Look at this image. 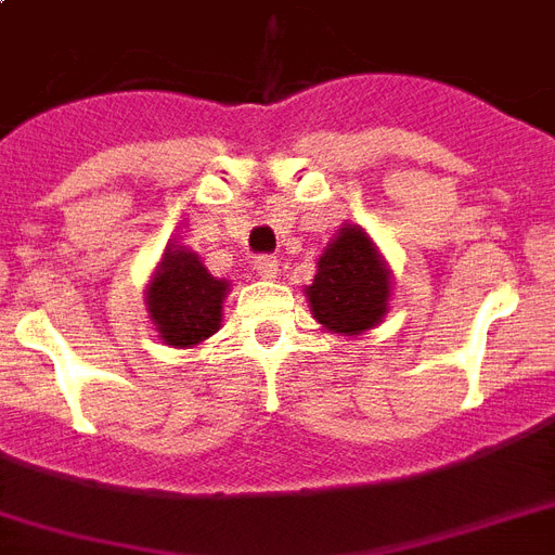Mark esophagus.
Masks as SVG:
<instances>
[{"label":"esophagus","mask_w":555,"mask_h":555,"mask_svg":"<svg viewBox=\"0 0 555 555\" xmlns=\"http://www.w3.org/2000/svg\"><path fill=\"white\" fill-rule=\"evenodd\" d=\"M253 270H256L261 279H276L279 261L273 259V256H259V259L253 261Z\"/></svg>","instance_id":"esophagus-1"}]
</instances>
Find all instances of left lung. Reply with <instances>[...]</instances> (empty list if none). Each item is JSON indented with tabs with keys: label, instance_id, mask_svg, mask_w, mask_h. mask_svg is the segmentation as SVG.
<instances>
[{
	"label": "left lung",
	"instance_id": "1",
	"mask_svg": "<svg viewBox=\"0 0 555 555\" xmlns=\"http://www.w3.org/2000/svg\"><path fill=\"white\" fill-rule=\"evenodd\" d=\"M306 296L323 332L352 340L384 323L390 311L392 270L370 232L358 223H344L320 253Z\"/></svg>",
	"mask_w": 555,
	"mask_h": 555
}]
</instances>
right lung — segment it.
I'll return each instance as SVG.
<instances>
[{
  "label": "right lung",
  "instance_id": "1",
  "mask_svg": "<svg viewBox=\"0 0 555 555\" xmlns=\"http://www.w3.org/2000/svg\"><path fill=\"white\" fill-rule=\"evenodd\" d=\"M227 279L211 276L197 253L168 244L145 285L147 320L156 337L171 349H194L223 323Z\"/></svg>",
  "mask_w": 555,
  "mask_h": 555
}]
</instances>
